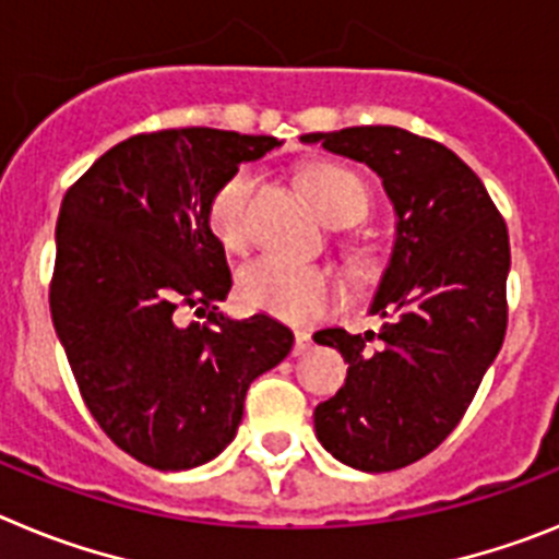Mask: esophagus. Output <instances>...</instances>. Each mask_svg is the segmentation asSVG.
Here are the masks:
<instances>
[{"instance_id":"34e87169","label":"esophagus","mask_w":559,"mask_h":559,"mask_svg":"<svg viewBox=\"0 0 559 559\" xmlns=\"http://www.w3.org/2000/svg\"><path fill=\"white\" fill-rule=\"evenodd\" d=\"M294 338H296V341H294V355L305 353V349H310V344H313V338H310L308 330H296Z\"/></svg>"}]
</instances>
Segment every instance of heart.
<instances>
[{"label": "heart", "mask_w": 559, "mask_h": 559, "mask_svg": "<svg viewBox=\"0 0 559 559\" xmlns=\"http://www.w3.org/2000/svg\"><path fill=\"white\" fill-rule=\"evenodd\" d=\"M257 185L251 167H237L224 185L212 192L206 221L221 243L237 249L246 240V206ZM302 187L313 206L330 224H353L367 212L369 195L364 181L349 167L316 162L305 167ZM240 296L249 308L265 310L290 322H308L338 302L341 283L322 265L299 263L290 257L269 254L240 271Z\"/></svg>", "instance_id": "1"}]
</instances>
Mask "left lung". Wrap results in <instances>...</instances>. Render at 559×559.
<instances>
[{"instance_id": "left-lung-1", "label": "left lung", "mask_w": 559, "mask_h": 559, "mask_svg": "<svg viewBox=\"0 0 559 559\" xmlns=\"http://www.w3.org/2000/svg\"><path fill=\"white\" fill-rule=\"evenodd\" d=\"M302 142L372 167L397 215L372 302L389 322L313 335L349 364L344 386L316 406V437L355 471H400L445 442L501 349L510 235L481 179L439 142L394 126Z\"/></svg>"}]
</instances>
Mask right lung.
Instances as JSON below:
<instances>
[{
    "instance_id": "1",
    "label": "right lung",
    "mask_w": 559,
    "mask_h": 559,
    "mask_svg": "<svg viewBox=\"0 0 559 559\" xmlns=\"http://www.w3.org/2000/svg\"><path fill=\"white\" fill-rule=\"evenodd\" d=\"M276 145L218 128L136 133L63 195L52 324L97 426L147 467L187 471L218 456L251 380L294 347L271 316L221 313L231 271L206 221L226 176ZM185 307L205 322L181 323Z\"/></svg>"
}]
</instances>
